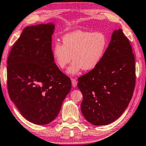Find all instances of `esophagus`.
<instances>
[{
    "instance_id": "34e87169",
    "label": "esophagus",
    "mask_w": 146,
    "mask_h": 146,
    "mask_svg": "<svg viewBox=\"0 0 146 146\" xmlns=\"http://www.w3.org/2000/svg\"><path fill=\"white\" fill-rule=\"evenodd\" d=\"M71 82H72V85H73V87L77 86V81L76 80V79H75V78H72V79H71Z\"/></svg>"
}]
</instances>
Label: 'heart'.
I'll list each match as a JSON object with an SVG mask.
<instances>
[{
    "mask_svg": "<svg viewBox=\"0 0 146 146\" xmlns=\"http://www.w3.org/2000/svg\"><path fill=\"white\" fill-rule=\"evenodd\" d=\"M108 46L107 37L102 32L77 31L64 35L62 44L56 42L52 47V56L60 69H63L72 60L68 69L76 75L83 69L91 71L100 63Z\"/></svg>",
    "mask_w": 146,
    "mask_h": 146,
    "instance_id": "heart-1",
    "label": "heart"
}]
</instances>
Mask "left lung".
Segmentation results:
<instances>
[{"label":"left lung","mask_w":146,"mask_h":146,"mask_svg":"<svg viewBox=\"0 0 146 146\" xmlns=\"http://www.w3.org/2000/svg\"><path fill=\"white\" fill-rule=\"evenodd\" d=\"M83 115L94 125H105L122 114L133 97L136 82L135 55L121 29L113 32L100 63L78 78Z\"/></svg>","instance_id":"left-lung-1"}]
</instances>
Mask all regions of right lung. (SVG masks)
<instances>
[{
	"instance_id": "1",
	"label": "right lung",
	"mask_w": 146,
	"mask_h": 146,
	"mask_svg": "<svg viewBox=\"0 0 146 146\" xmlns=\"http://www.w3.org/2000/svg\"><path fill=\"white\" fill-rule=\"evenodd\" d=\"M54 29L52 23L25 28L7 61L11 100L25 119L38 125L56 118L71 88L70 78L54 62Z\"/></svg>"
}]
</instances>
